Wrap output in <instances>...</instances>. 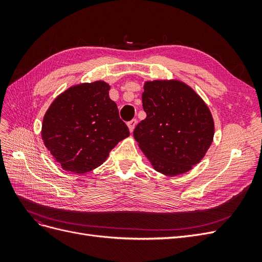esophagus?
Returning <instances> with one entry per match:
<instances>
[{
  "mask_svg": "<svg viewBox=\"0 0 262 262\" xmlns=\"http://www.w3.org/2000/svg\"><path fill=\"white\" fill-rule=\"evenodd\" d=\"M137 119H132V120H130L129 122H128V126H129V130H130V132H133V130H134V128H136V125H137Z\"/></svg>",
  "mask_w": 262,
  "mask_h": 262,
  "instance_id": "1",
  "label": "esophagus"
}]
</instances>
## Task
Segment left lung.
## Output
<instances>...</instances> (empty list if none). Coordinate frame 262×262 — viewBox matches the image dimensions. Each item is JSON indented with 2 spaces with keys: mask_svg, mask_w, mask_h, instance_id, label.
Masks as SVG:
<instances>
[{
  "mask_svg": "<svg viewBox=\"0 0 262 262\" xmlns=\"http://www.w3.org/2000/svg\"><path fill=\"white\" fill-rule=\"evenodd\" d=\"M144 120L133 131L153 167L176 176L199 163L210 147L214 122L208 106L179 81L146 82L142 94Z\"/></svg>",
  "mask_w": 262,
  "mask_h": 262,
  "instance_id": "left-lung-1",
  "label": "left lung"
}]
</instances>
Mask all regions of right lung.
<instances>
[{"label": "right lung", "instance_id": "add662e5", "mask_svg": "<svg viewBox=\"0 0 262 262\" xmlns=\"http://www.w3.org/2000/svg\"><path fill=\"white\" fill-rule=\"evenodd\" d=\"M109 90L102 81L70 87L46 113L41 137L63 169L91 171L105 162L118 142L130 136Z\"/></svg>", "mask_w": 262, "mask_h": 262}]
</instances>
